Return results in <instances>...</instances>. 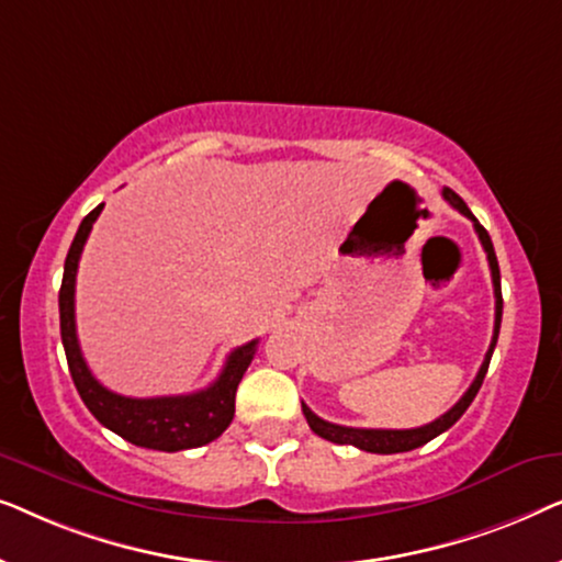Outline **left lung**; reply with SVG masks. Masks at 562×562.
I'll use <instances>...</instances> for the list:
<instances>
[{
	"instance_id": "8db88e82",
	"label": "left lung",
	"mask_w": 562,
	"mask_h": 562,
	"mask_svg": "<svg viewBox=\"0 0 562 562\" xmlns=\"http://www.w3.org/2000/svg\"><path fill=\"white\" fill-rule=\"evenodd\" d=\"M442 196L448 199V204L452 210H458L460 214H465L468 220L473 222L475 233H479V240L483 245V250H486V258H488V268H491V281H494V299H496V319H494V337H491V345H488V352L486 358H483V363L479 368V375H475L471 389L465 391L463 396H460V402L452 406L450 412H445L442 417H437L435 422H429L425 427H414V429H363V427H342V425H333V422H325L322 417H317L310 406L302 404V412L306 422H310L312 432L325 437L329 442H337V445H352V448L358 450H366V452H379V456H391V452H409L414 448H422V445L435 440L437 435H442L445 429H450L456 422L463 417L468 406L479 394L483 379H486V371H488V363H491V356H494V348H496V340H498V327H502V310H504V299H502V273H498V260H496V252H494V243H491V237L486 233V227L481 225L479 220L473 217V212L468 210V204L460 199L456 191L452 189H442Z\"/></svg>"
}]
</instances>
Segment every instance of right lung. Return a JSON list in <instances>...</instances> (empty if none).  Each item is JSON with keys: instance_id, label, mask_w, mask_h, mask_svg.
Segmentation results:
<instances>
[{"instance_id": "obj_1", "label": "right lung", "mask_w": 562, "mask_h": 562, "mask_svg": "<svg viewBox=\"0 0 562 562\" xmlns=\"http://www.w3.org/2000/svg\"><path fill=\"white\" fill-rule=\"evenodd\" d=\"M91 210L81 220L79 233H76L71 248H68L66 266H64V283L58 291V312H60V340H64L68 371L79 391L81 402L87 409L102 422L114 435L125 437L127 442L137 448L150 450H189L202 448V445L217 440V437L229 427L235 417V394L237 383L243 381V373L248 371L252 356H256L258 340H250L229 352L225 368L217 375V381L202 391L183 396H156V398H133L120 396L114 391L104 389L94 375H91L87 360L81 356L79 337H76V312H74V294H76V271H79V258L83 243L91 233L99 212Z\"/></svg>"}]
</instances>
